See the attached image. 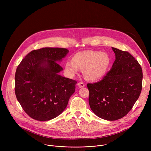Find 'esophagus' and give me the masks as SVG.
I'll return each mask as SVG.
<instances>
[{"mask_svg":"<svg viewBox=\"0 0 151 151\" xmlns=\"http://www.w3.org/2000/svg\"><path fill=\"white\" fill-rule=\"evenodd\" d=\"M78 87L79 88L84 87H85V84H84L83 82H79V83H78Z\"/></svg>","mask_w":151,"mask_h":151,"instance_id":"esophagus-1","label":"esophagus"}]
</instances>
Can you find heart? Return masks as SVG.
Wrapping results in <instances>:
<instances>
[{"label":"heart","instance_id":"obj_1","mask_svg":"<svg viewBox=\"0 0 151 151\" xmlns=\"http://www.w3.org/2000/svg\"><path fill=\"white\" fill-rule=\"evenodd\" d=\"M110 63V57L106 52L84 51L75 54L72 61L66 63L65 68L71 75L76 73L79 69H83L86 78L90 81H97L104 76Z\"/></svg>","mask_w":151,"mask_h":151}]
</instances>
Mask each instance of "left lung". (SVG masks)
Instances as JSON below:
<instances>
[{"instance_id": "1", "label": "left lung", "mask_w": 151, "mask_h": 151, "mask_svg": "<svg viewBox=\"0 0 151 151\" xmlns=\"http://www.w3.org/2000/svg\"><path fill=\"white\" fill-rule=\"evenodd\" d=\"M115 60L103 79L88 83L89 104L99 118L115 121L125 116L138 99L143 73L138 61L127 51L112 47Z\"/></svg>"}]
</instances>
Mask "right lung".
<instances>
[{
  "label": "right lung",
  "instance_id": "obj_1",
  "mask_svg": "<svg viewBox=\"0 0 151 151\" xmlns=\"http://www.w3.org/2000/svg\"><path fill=\"white\" fill-rule=\"evenodd\" d=\"M61 48H44L29 52L15 76L17 99L32 118L47 121L60 115L75 91L77 82L61 76L58 63L68 54Z\"/></svg>",
  "mask_w": 151,
  "mask_h": 151
}]
</instances>
